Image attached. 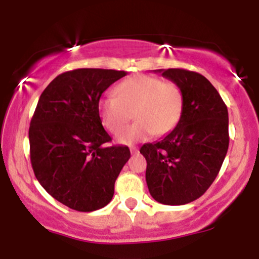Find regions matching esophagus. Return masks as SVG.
Here are the masks:
<instances>
[{
    "mask_svg": "<svg viewBox=\"0 0 259 259\" xmlns=\"http://www.w3.org/2000/svg\"><path fill=\"white\" fill-rule=\"evenodd\" d=\"M130 152H132V153H138L139 152V148L136 147V146H132V147H130Z\"/></svg>",
    "mask_w": 259,
    "mask_h": 259,
    "instance_id": "obj_1",
    "label": "esophagus"
}]
</instances>
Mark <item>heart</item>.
Masks as SVG:
<instances>
[{
	"instance_id": "1",
	"label": "heart",
	"mask_w": 259,
	"mask_h": 259,
	"mask_svg": "<svg viewBox=\"0 0 259 259\" xmlns=\"http://www.w3.org/2000/svg\"><path fill=\"white\" fill-rule=\"evenodd\" d=\"M117 96L105 95L99 101L101 121L107 130L118 134L132 119L136 121L119 134L121 144H133L163 136L179 123L184 107L183 91L173 81L150 75H135L115 89Z\"/></svg>"
}]
</instances>
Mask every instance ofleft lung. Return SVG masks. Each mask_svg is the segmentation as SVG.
<instances>
[{
  "mask_svg": "<svg viewBox=\"0 0 259 259\" xmlns=\"http://www.w3.org/2000/svg\"><path fill=\"white\" fill-rule=\"evenodd\" d=\"M179 85L184 107L179 123L164 138L140 148L147 160L146 183L157 202L181 206L197 200L221 170L229 147L228 108L201 74L158 69Z\"/></svg>",
  "mask_w": 259,
  "mask_h": 259,
  "instance_id": "left-lung-1",
  "label": "left lung"
}]
</instances>
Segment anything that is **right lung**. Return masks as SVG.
Instances as JSON below:
<instances>
[{
    "instance_id": "add662e5",
    "label": "right lung",
    "mask_w": 259,
    "mask_h": 259,
    "mask_svg": "<svg viewBox=\"0 0 259 259\" xmlns=\"http://www.w3.org/2000/svg\"><path fill=\"white\" fill-rule=\"evenodd\" d=\"M126 72H65L38 99L29 127L30 160L41 186L64 206L92 212L109 203L114 183L130 158L126 146H106L99 101Z\"/></svg>"
}]
</instances>
